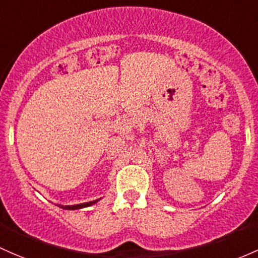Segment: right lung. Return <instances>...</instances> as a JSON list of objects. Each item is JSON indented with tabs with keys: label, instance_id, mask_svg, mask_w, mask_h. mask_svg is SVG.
<instances>
[{
	"label": "right lung",
	"instance_id": "1",
	"mask_svg": "<svg viewBox=\"0 0 258 258\" xmlns=\"http://www.w3.org/2000/svg\"><path fill=\"white\" fill-rule=\"evenodd\" d=\"M98 201H100V198H98V200H94V201H90V202H86V203H79V205H72V206H63V205H57V206H58V207H60V208H62V209H67V211H75V209L86 208V207H89V206H93V205H95V203H97Z\"/></svg>",
	"mask_w": 258,
	"mask_h": 258
}]
</instances>
